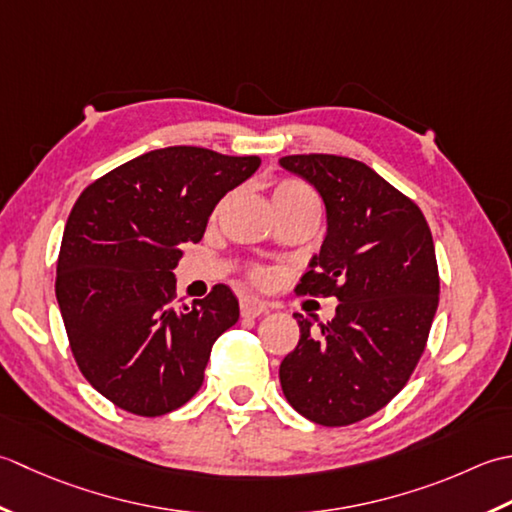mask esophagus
<instances>
[{
  "label": "esophagus",
  "mask_w": 512,
  "mask_h": 512,
  "mask_svg": "<svg viewBox=\"0 0 512 512\" xmlns=\"http://www.w3.org/2000/svg\"><path fill=\"white\" fill-rule=\"evenodd\" d=\"M267 311V305L256 296H243L241 298V314L247 318H258Z\"/></svg>",
  "instance_id": "1"
}]
</instances>
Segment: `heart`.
<instances>
[{
  "mask_svg": "<svg viewBox=\"0 0 512 512\" xmlns=\"http://www.w3.org/2000/svg\"><path fill=\"white\" fill-rule=\"evenodd\" d=\"M302 196H316V194L307 183H302L298 179H280L274 185V203L276 205L287 203V201H296V198H302ZM249 276H252L256 283H269L271 271L267 267H252Z\"/></svg>",
  "mask_w": 512,
  "mask_h": 512,
  "instance_id": "obj_1",
  "label": "heart"
}]
</instances>
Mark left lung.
I'll return each instance as SVG.
<instances>
[{"label":"left lung","instance_id":"1","mask_svg":"<svg viewBox=\"0 0 512 512\" xmlns=\"http://www.w3.org/2000/svg\"><path fill=\"white\" fill-rule=\"evenodd\" d=\"M280 165L316 187L329 221L296 296L340 300L318 329L294 314L300 340L280 384L307 420L347 426L384 409L422 358L440 302L433 236L417 203L369 165L336 154H291Z\"/></svg>","mask_w":512,"mask_h":512}]
</instances>
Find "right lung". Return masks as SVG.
<instances>
[{
    "label": "right lung",
    "mask_w": 512,
    "mask_h": 512,
    "mask_svg": "<svg viewBox=\"0 0 512 512\" xmlns=\"http://www.w3.org/2000/svg\"><path fill=\"white\" fill-rule=\"evenodd\" d=\"M258 156L176 145L145 152L92 181L61 238L55 294L79 371L119 409L156 417L201 389L214 342L238 300L214 285L176 300L172 269L198 243L216 203L249 179Z\"/></svg>",
    "instance_id": "right-lung-1"
}]
</instances>
